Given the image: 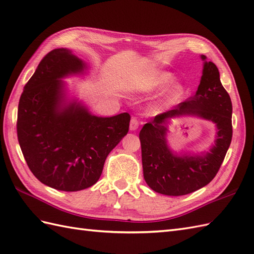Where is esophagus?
Instances as JSON below:
<instances>
[{
	"instance_id": "esophagus-1",
	"label": "esophagus",
	"mask_w": 254,
	"mask_h": 254,
	"mask_svg": "<svg viewBox=\"0 0 254 254\" xmlns=\"http://www.w3.org/2000/svg\"><path fill=\"white\" fill-rule=\"evenodd\" d=\"M138 127H139V122L135 119V118L131 119V122H129V129H131V131H136Z\"/></svg>"
}]
</instances>
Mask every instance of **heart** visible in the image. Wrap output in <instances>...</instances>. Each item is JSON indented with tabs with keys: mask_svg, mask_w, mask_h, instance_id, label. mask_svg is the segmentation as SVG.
I'll return each instance as SVG.
<instances>
[{
	"mask_svg": "<svg viewBox=\"0 0 254 254\" xmlns=\"http://www.w3.org/2000/svg\"><path fill=\"white\" fill-rule=\"evenodd\" d=\"M174 74L164 70L151 69L135 76L129 83V90L138 94H150L169 85L162 92L154 105L155 111L166 110L178 104L185 94V86L181 81H174Z\"/></svg>",
	"mask_w": 254,
	"mask_h": 254,
	"instance_id": "1",
	"label": "heart"
}]
</instances>
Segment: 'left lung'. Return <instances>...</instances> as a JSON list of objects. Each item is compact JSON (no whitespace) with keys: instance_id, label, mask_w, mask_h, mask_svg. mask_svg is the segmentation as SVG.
<instances>
[{"instance_id":"obj_1","label":"left lung","mask_w":254,"mask_h":254,"mask_svg":"<svg viewBox=\"0 0 254 254\" xmlns=\"http://www.w3.org/2000/svg\"><path fill=\"white\" fill-rule=\"evenodd\" d=\"M202 75L196 94L172 110L158 115L139 132L144 179L152 190L167 196H183L208 185L225 158L233 136L232 100L220 80L219 69L204 55ZM196 116L213 122L215 145L200 155L178 154L169 148L166 136L170 120Z\"/></svg>"}]
</instances>
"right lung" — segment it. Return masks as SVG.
<instances>
[{
  "label": "right lung",
  "mask_w": 254,
  "mask_h": 254,
  "mask_svg": "<svg viewBox=\"0 0 254 254\" xmlns=\"http://www.w3.org/2000/svg\"><path fill=\"white\" fill-rule=\"evenodd\" d=\"M87 69L71 50H53L19 99L17 135L22 155L35 178L57 190L78 191L95 184L109 152L128 132L127 113L98 117L76 98H68L63 79Z\"/></svg>",
  "instance_id": "right-lung-1"
}]
</instances>
